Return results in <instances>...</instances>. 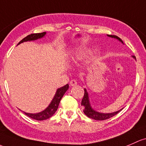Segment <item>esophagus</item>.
Instances as JSON below:
<instances>
[{"label": "esophagus", "mask_w": 146, "mask_h": 146, "mask_svg": "<svg viewBox=\"0 0 146 146\" xmlns=\"http://www.w3.org/2000/svg\"><path fill=\"white\" fill-rule=\"evenodd\" d=\"M70 84L71 86H76L78 84V82L76 80H71L70 81Z\"/></svg>", "instance_id": "obj_1"}]
</instances>
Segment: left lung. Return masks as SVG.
I'll return each instance as SVG.
<instances>
[{"label":"left lung","instance_id":"8db88e82","mask_svg":"<svg viewBox=\"0 0 146 146\" xmlns=\"http://www.w3.org/2000/svg\"><path fill=\"white\" fill-rule=\"evenodd\" d=\"M108 36L111 37V38H116V39L119 40L120 42H122V40L117 37V36H114V35H108ZM81 106L84 107L83 112L84 113L90 118H92V119H96V120H104V119H109V118L113 117L114 115H117L118 113H119L120 110H118L117 112H115V113H99V112L95 111L94 110H93L91 106H90V101H89V97H88V94H87V91L85 89V93H84V96L82 99V102H81Z\"/></svg>","mask_w":146,"mask_h":146}]
</instances>
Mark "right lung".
I'll use <instances>...</instances> for the list:
<instances>
[{"label": "right lung", "instance_id": "right-lung-1", "mask_svg": "<svg viewBox=\"0 0 146 146\" xmlns=\"http://www.w3.org/2000/svg\"><path fill=\"white\" fill-rule=\"evenodd\" d=\"M46 34V32H42V33H31V34L29 35L27 37H25L24 38H23L20 42L18 43L19 44L21 43V42H24L25 41H30V40H34L38 39V38H40L42 37H43ZM68 85H66L64 87L59 88L56 91V94H55L54 96L52 101L51 104L49 105V106L43 111L40 112V113H35V114H32V113H27L24 112V114L27 115V116H29V117L32 118V119H36V120H45V119H48V118L51 117L55 113V112L56 111V110L58 109V107H59V103L61 98L63 97L64 94H65L66 92L68 90Z\"/></svg>", "mask_w": 146, "mask_h": 146}]
</instances>
